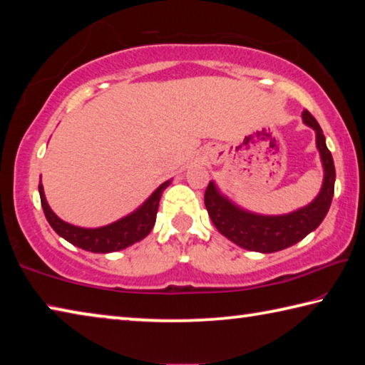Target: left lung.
Instances as JSON below:
<instances>
[{
	"mask_svg": "<svg viewBox=\"0 0 365 365\" xmlns=\"http://www.w3.org/2000/svg\"><path fill=\"white\" fill-rule=\"evenodd\" d=\"M302 117H304L305 124L317 132V147L324 168L322 190L312 204L289 215L266 217L251 214V212L233 205L218 192L212 181L205 189L204 202L215 228L241 248L257 251V253H276V251L285 250L304 240L328 214L333 200L336 179L333 156L327 147L323 130L315 117L307 109L302 112Z\"/></svg>",
	"mask_w": 365,
	"mask_h": 365,
	"instance_id": "left-lung-1",
	"label": "left lung"
}]
</instances>
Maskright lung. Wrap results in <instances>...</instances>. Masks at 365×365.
Masks as SVG:
<instances>
[{"label": "right lung", "mask_w": 365, "mask_h": 365, "mask_svg": "<svg viewBox=\"0 0 365 365\" xmlns=\"http://www.w3.org/2000/svg\"><path fill=\"white\" fill-rule=\"evenodd\" d=\"M168 184H170V181L161 184L133 214L101 228H80L60 220L47 204L42 184H38V192H41V204L47 222L61 238L70 241L78 248L91 251V253H112V251L124 250L127 246L137 243L151 232L156 222V212H158L161 194L168 187Z\"/></svg>", "instance_id": "obj_1"}]
</instances>
